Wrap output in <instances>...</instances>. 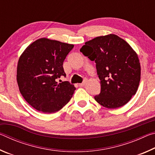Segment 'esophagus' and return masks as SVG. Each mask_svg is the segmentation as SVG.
Segmentation results:
<instances>
[{"mask_svg": "<svg viewBox=\"0 0 155 155\" xmlns=\"http://www.w3.org/2000/svg\"><path fill=\"white\" fill-rule=\"evenodd\" d=\"M86 82H87V79H86V78H85V79L83 80V82L82 83H80V84H78V85H79L80 87H83V86L85 85Z\"/></svg>", "mask_w": 155, "mask_h": 155, "instance_id": "34e87169", "label": "esophagus"}]
</instances>
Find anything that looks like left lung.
I'll use <instances>...</instances> for the list:
<instances>
[{"label": "left lung", "instance_id": "1", "mask_svg": "<svg viewBox=\"0 0 155 155\" xmlns=\"http://www.w3.org/2000/svg\"><path fill=\"white\" fill-rule=\"evenodd\" d=\"M80 51L96 64L101 90L94 96L106 108L124 106L137 92L141 77L137 54L124 40L115 34L86 41Z\"/></svg>", "mask_w": 155, "mask_h": 155}]
</instances>
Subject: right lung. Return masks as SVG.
Returning <instances> with one entry per match:
<instances>
[{
  "label": "right lung",
  "mask_w": 155,
  "mask_h": 155,
  "mask_svg": "<svg viewBox=\"0 0 155 155\" xmlns=\"http://www.w3.org/2000/svg\"><path fill=\"white\" fill-rule=\"evenodd\" d=\"M73 44L48 38H40L28 45L21 54L17 65L16 79L25 101L38 111L52 114L62 109L76 90L68 81L63 63Z\"/></svg>",
  "instance_id": "1"
}]
</instances>
